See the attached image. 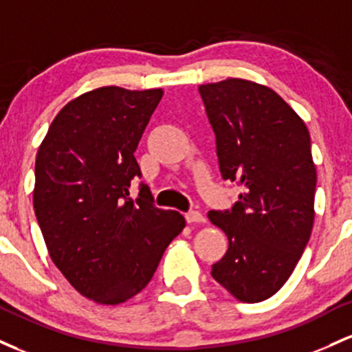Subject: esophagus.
Wrapping results in <instances>:
<instances>
[{
    "instance_id": "esophagus-1",
    "label": "esophagus",
    "mask_w": 352,
    "mask_h": 352,
    "mask_svg": "<svg viewBox=\"0 0 352 352\" xmlns=\"http://www.w3.org/2000/svg\"><path fill=\"white\" fill-rule=\"evenodd\" d=\"M186 221L189 224H192V223H204V216L201 214L199 211H189V212H186Z\"/></svg>"
}]
</instances>
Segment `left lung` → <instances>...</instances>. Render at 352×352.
<instances>
[{"label": "left lung", "mask_w": 352, "mask_h": 352, "mask_svg": "<svg viewBox=\"0 0 352 352\" xmlns=\"http://www.w3.org/2000/svg\"><path fill=\"white\" fill-rule=\"evenodd\" d=\"M199 93L221 175L243 189L231 211L208 212L229 241L211 276L238 301H264L293 274L313 231L309 131L276 91L254 81L228 78Z\"/></svg>", "instance_id": "8db88e82"}]
</instances>
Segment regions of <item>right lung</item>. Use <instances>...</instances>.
Masks as SVG:
<instances>
[{"label":"right lung","mask_w":352,"mask_h":352,"mask_svg":"<svg viewBox=\"0 0 352 352\" xmlns=\"http://www.w3.org/2000/svg\"><path fill=\"white\" fill-rule=\"evenodd\" d=\"M163 89L102 86L71 100L39 144L33 206L54 266L78 293L116 306L144 289L161 256L186 226L153 206L134 151Z\"/></svg>","instance_id":"obj_1"}]
</instances>
